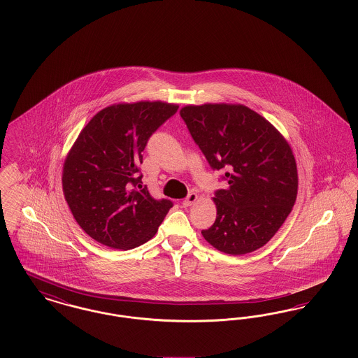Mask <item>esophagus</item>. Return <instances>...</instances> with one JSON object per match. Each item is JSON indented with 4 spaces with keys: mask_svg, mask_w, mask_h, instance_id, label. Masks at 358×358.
Returning a JSON list of instances; mask_svg holds the SVG:
<instances>
[{
    "mask_svg": "<svg viewBox=\"0 0 358 358\" xmlns=\"http://www.w3.org/2000/svg\"><path fill=\"white\" fill-rule=\"evenodd\" d=\"M197 199H199V196L196 193H189L187 199L182 201V204H184V206H190V205H193L197 201Z\"/></svg>",
    "mask_w": 358,
    "mask_h": 358,
    "instance_id": "obj_1",
    "label": "esophagus"
}]
</instances>
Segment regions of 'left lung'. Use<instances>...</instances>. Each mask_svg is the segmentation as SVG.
I'll list each match as a JSON object with an SVG mask.
<instances>
[{
    "mask_svg": "<svg viewBox=\"0 0 358 358\" xmlns=\"http://www.w3.org/2000/svg\"><path fill=\"white\" fill-rule=\"evenodd\" d=\"M213 171L224 169L225 189L215 193L216 222L201 234L224 254L263 247L295 204L298 171L287 141L243 104L206 103L180 111Z\"/></svg>",
    "mask_w": 358,
    "mask_h": 358,
    "instance_id": "obj_1",
    "label": "left lung"
}]
</instances>
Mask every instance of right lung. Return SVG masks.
<instances>
[{"instance_id":"right-lung-1","label":"right lung","mask_w":358,"mask_h":358,"mask_svg":"<svg viewBox=\"0 0 358 358\" xmlns=\"http://www.w3.org/2000/svg\"><path fill=\"white\" fill-rule=\"evenodd\" d=\"M178 110L166 102L113 104L87 123L64 161L63 192L88 236L115 250H131L158 231L171 200L142 187L138 165L149 138Z\"/></svg>"}]
</instances>
